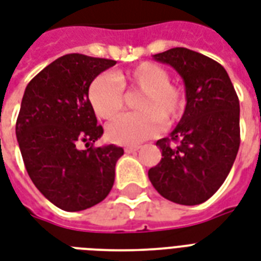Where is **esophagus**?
I'll return each mask as SVG.
<instances>
[{
    "label": "esophagus",
    "mask_w": 261,
    "mask_h": 261,
    "mask_svg": "<svg viewBox=\"0 0 261 261\" xmlns=\"http://www.w3.org/2000/svg\"><path fill=\"white\" fill-rule=\"evenodd\" d=\"M137 150H139V146H127V148H124L126 153H135Z\"/></svg>",
    "instance_id": "obj_1"
}]
</instances>
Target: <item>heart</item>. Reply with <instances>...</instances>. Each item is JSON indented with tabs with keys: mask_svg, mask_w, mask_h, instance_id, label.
Segmentation results:
<instances>
[{
	"mask_svg": "<svg viewBox=\"0 0 261 261\" xmlns=\"http://www.w3.org/2000/svg\"><path fill=\"white\" fill-rule=\"evenodd\" d=\"M142 93L135 102L137 113L117 117L107 126V137L117 145L135 146L152 138L164 126L174 124L185 109L184 90L170 82V73L154 63H141L127 71H117L113 77L99 75L89 87V101L101 119H112L124 105V94Z\"/></svg>",
	"mask_w": 261,
	"mask_h": 261,
	"instance_id": "b5f03b06",
	"label": "heart"
}]
</instances>
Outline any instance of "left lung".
I'll use <instances>...</instances> for the list:
<instances>
[{
  "instance_id": "obj_1",
  "label": "left lung",
  "mask_w": 261,
  "mask_h": 261,
  "mask_svg": "<svg viewBox=\"0 0 261 261\" xmlns=\"http://www.w3.org/2000/svg\"><path fill=\"white\" fill-rule=\"evenodd\" d=\"M153 59L184 79L186 108L170 137L156 142L163 157L149 170V179L167 200L197 205L218 192L234 164L240 101L226 69L201 53L174 47Z\"/></svg>"
}]
</instances>
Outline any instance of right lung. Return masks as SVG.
Segmentation results:
<instances>
[{"label": "right lung", "instance_id": "obj_1", "mask_svg": "<svg viewBox=\"0 0 261 261\" xmlns=\"http://www.w3.org/2000/svg\"><path fill=\"white\" fill-rule=\"evenodd\" d=\"M115 60L71 53L27 85L16 122L20 152L33 184L60 210L75 212L108 196L122 148H93L104 134L89 101L91 82ZM85 143L86 149H79ZM92 146L90 147V145Z\"/></svg>", "mask_w": 261, "mask_h": 261}]
</instances>
